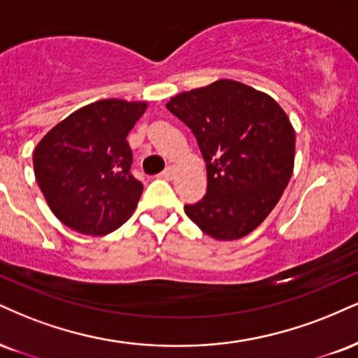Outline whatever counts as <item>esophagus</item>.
<instances>
[{
    "mask_svg": "<svg viewBox=\"0 0 358 358\" xmlns=\"http://www.w3.org/2000/svg\"><path fill=\"white\" fill-rule=\"evenodd\" d=\"M175 170H176V168H175L173 165H170V166H168V168H166V170H165V171H163V173H162L160 176H162V178L171 180V178H173V175H175Z\"/></svg>",
    "mask_w": 358,
    "mask_h": 358,
    "instance_id": "1",
    "label": "esophagus"
}]
</instances>
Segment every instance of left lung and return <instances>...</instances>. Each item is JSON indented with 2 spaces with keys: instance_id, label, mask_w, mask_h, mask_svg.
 Listing matches in <instances>:
<instances>
[{
  "instance_id": "1",
  "label": "left lung",
  "mask_w": 358,
  "mask_h": 358,
  "mask_svg": "<svg viewBox=\"0 0 358 358\" xmlns=\"http://www.w3.org/2000/svg\"><path fill=\"white\" fill-rule=\"evenodd\" d=\"M166 108L195 135L206 163V193L185 213L215 240L252 234L278 203L294 173L295 130L270 94L235 80L175 94Z\"/></svg>"
}]
</instances>
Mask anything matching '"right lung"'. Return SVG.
Here are the masks:
<instances>
[{"label": "right lung", "instance_id": "1", "mask_svg": "<svg viewBox=\"0 0 358 358\" xmlns=\"http://www.w3.org/2000/svg\"><path fill=\"white\" fill-rule=\"evenodd\" d=\"M146 101L100 100L73 111L33 152L36 182L59 222L83 235H108L135 212L143 185L130 173L127 136Z\"/></svg>", "mask_w": 358, "mask_h": 358}]
</instances>
